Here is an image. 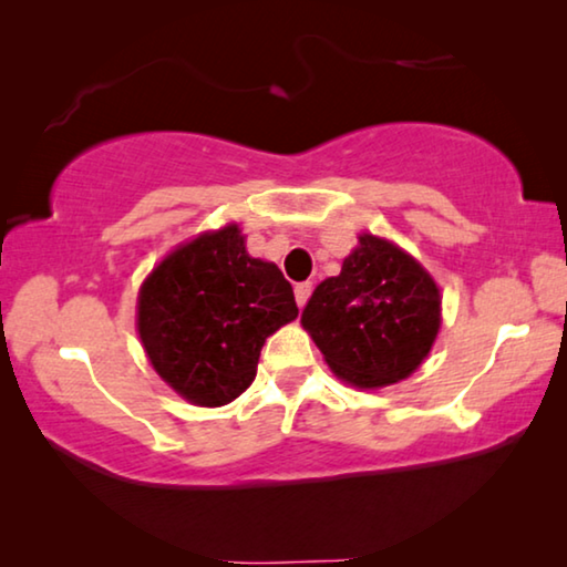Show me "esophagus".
Returning <instances> with one entry per match:
<instances>
[{
	"mask_svg": "<svg viewBox=\"0 0 567 567\" xmlns=\"http://www.w3.org/2000/svg\"><path fill=\"white\" fill-rule=\"evenodd\" d=\"M310 292H312V282H300V285H295V300H298V306H300V308H306V302H308V298H310Z\"/></svg>",
	"mask_w": 567,
	"mask_h": 567,
	"instance_id": "esophagus-1",
	"label": "esophagus"
}]
</instances>
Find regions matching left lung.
<instances>
[{
    "label": "left lung",
    "mask_w": 567,
    "mask_h": 567,
    "mask_svg": "<svg viewBox=\"0 0 567 567\" xmlns=\"http://www.w3.org/2000/svg\"><path fill=\"white\" fill-rule=\"evenodd\" d=\"M300 323L336 377L361 390L408 379L433 349L441 290L396 244L361 234L341 275L320 282Z\"/></svg>",
    "instance_id": "obj_1"
}]
</instances>
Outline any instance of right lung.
Here are the masks:
<instances>
[{
	"label": "right lung",
	"mask_w": 567,
	"mask_h": 567,
	"mask_svg": "<svg viewBox=\"0 0 567 567\" xmlns=\"http://www.w3.org/2000/svg\"><path fill=\"white\" fill-rule=\"evenodd\" d=\"M295 318L292 285L272 261L247 255L236 224L171 251L137 300L150 364L200 408H221L247 390L267 336Z\"/></svg>",
	"instance_id": "right-lung-1"
}]
</instances>
